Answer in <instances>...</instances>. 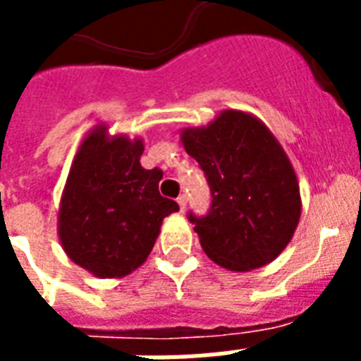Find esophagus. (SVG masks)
<instances>
[{
	"label": "esophagus",
	"mask_w": 361,
	"mask_h": 361,
	"mask_svg": "<svg viewBox=\"0 0 361 361\" xmlns=\"http://www.w3.org/2000/svg\"><path fill=\"white\" fill-rule=\"evenodd\" d=\"M178 206H180L181 212L185 209V206H187V197H185V195H180V197H178Z\"/></svg>",
	"instance_id": "obj_1"
}]
</instances>
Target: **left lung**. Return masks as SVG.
I'll return each instance as SVG.
<instances>
[{
  "label": "left lung",
  "instance_id": "1",
  "mask_svg": "<svg viewBox=\"0 0 361 361\" xmlns=\"http://www.w3.org/2000/svg\"><path fill=\"white\" fill-rule=\"evenodd\" d=\"M181 144L212 189L209 214L195 223L215 264L251 271L279 257L302 215L300 183L290 159L257 116L223 110L202 127L181 129Z\"/></svg>",
  "mask_w": 361,
  "mask_h": 361
}]
</instances>
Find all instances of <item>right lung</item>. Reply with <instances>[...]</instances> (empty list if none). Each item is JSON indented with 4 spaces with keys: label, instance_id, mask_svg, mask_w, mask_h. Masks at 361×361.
<instances>
[{
    "label": "right lung",
    "instance_id": "obj_1",
    "mask_svg": "<svg viewBox=\"0 0 361 361\" xmlns=\"http://www.w3.org/2000/svg\"><path fill=\"white\" fill-rule=\"evenodd\" d=\"M142 138L95 125L65 181L58 236L65 255L99 279H120L149 257L164 217L180 206L159 195L163 170L140 164Z\"/></svg>",
    "mask_w": 361,
    "mask_h": 361
}]
</instances>
